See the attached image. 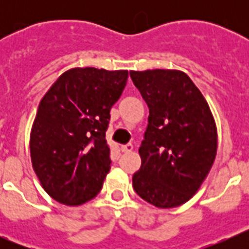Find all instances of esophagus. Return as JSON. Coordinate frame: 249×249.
Instances as JSON below:
<instances>
[{"mask_svg":"<svg viewBox=\"0 0 249 249\" xmlns=\"http://www.w3.org/2000/svg\"><path fill=\"white\" fill-rule=\"evenodd\" d=\"M132 149H133V144L132 143H127L121 146V151H122L123 153H128V152H131Z\"/></svg>","mask_w":249,"mask_h":249,"instance_id":"34e87169","label":"esophagus"}]
</instances>
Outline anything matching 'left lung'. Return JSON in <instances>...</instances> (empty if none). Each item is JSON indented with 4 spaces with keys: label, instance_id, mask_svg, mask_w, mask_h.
Listing matches in <instances>:
<instances>
[{
    "label": "left lung",
    "instance_id": "obj_1",
    "mask_svg": "<svg viewBox=\"0 0 249 249\" xmlns=\"http://www.w3.org/2000/svg\"><path fill=\"white\" fill-rule=\"evenodd\" d=\"M129 76L149 108L133 190L158 208L181 206L198 191L215 158L210 106L184 72L147 70Z\"/></svg>",
    "mask_w": 249,
    "mask_h": 249
}]
</instances>
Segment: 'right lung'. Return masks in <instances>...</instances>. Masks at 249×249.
<instances>
[{
	"mask_svg": "<svg viewBox=\"0 0 249 249\" xmlns=\"http://www.w3.org/2000/svg\"><path fill=\"white\" fill-rule=\"evenodd\" d=\"M127 78V71L72 68L39 102L31 131V160L43 190L59 203L80 206L102 190L111 168L106 141L109 111Z\"/></svg>",
	"mask_w": 249,
	"mask_h": 249,
	"instance_id": "obj_1",
	"label": "right lung"
}]
</instances>
